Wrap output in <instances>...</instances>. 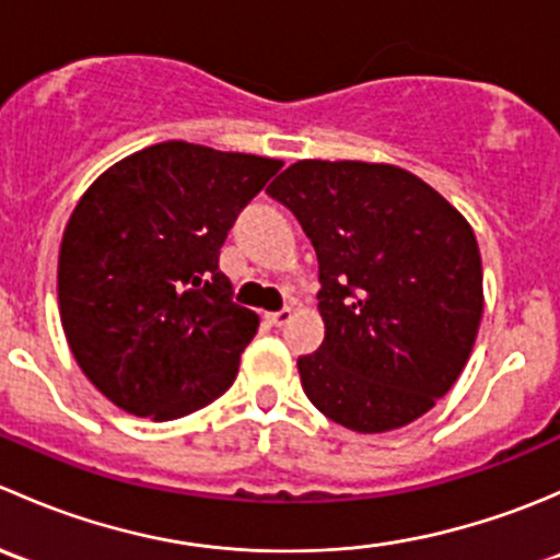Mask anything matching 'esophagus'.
I'll return each mask as SVG.
<instances>
[{"label":"esophagus","mask_w":560,"mask_h":560,"mask_svg":"<svg viewBox=\"0 0 560 560\" xmlns=\"http://www.w3.org/2000/svg\"><path fill=\"white\" fill-rule=\"evenodd\" d=\"M265 319H268V325H273V327H284L287 322L292 319V308H281V312H270V314H265Z\"/></svg>","instance_id":"esophagus-1"}]
</instances>
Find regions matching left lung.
Wrapping results in <instances>:
<instances>
[{"mask_svg": "<svg viewBox=\"0 0 560 560\" xmlns=\"http://www.w3.org/2000/svg\"><path fill=\"white\" fill-rule=\"evenodd\" d=\"M265 191L295 213L319 262L325 341L298 358L308 400L358 433L433 409L482 319L471 224L395 165L303 160Z\"/></svg>", "mask_w": 560, "mask_h": 560, "instance_id": "left-lung-1", "label": "left lung"}]
</instances>
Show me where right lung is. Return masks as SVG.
Listing matches in <instances>:
<instances>
[{"mask_svg": "<svg viewBox=\"0 0 560 560\" xmlns=\"http://www.w3.org/2000/svg\"><path fill=\"white\" fill-rule=\"evenodd\" d=\"M279 160L167 140L86 189L59 252V314L92 385L118 409L175 420L238 376L257 314L233 301L219 248Z\"/></svg>", "mask_w": 560, "mask_h": 560, "instance_id": "obj_1", "label": "right lung"}]
</instances>
